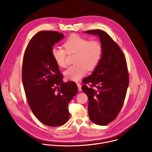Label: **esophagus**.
Returning a JSON list of instances; mask_svg holds the SVG:
<instances>
[{"label": "esophagus", "mask_w": 152, "mask_h": 152, "mask_svg": "<svg viewBox=\"0 0 152 152\" xmlns=\"http://www.w3.org/2000/svg\"><path fill=\"white\" fill-rule=\"evenodd\" d=\"M77 85L79 91H82V85H81V84L80 83H77Z\"/></svg>", "instance_id": "obj_1"}]
</instances>
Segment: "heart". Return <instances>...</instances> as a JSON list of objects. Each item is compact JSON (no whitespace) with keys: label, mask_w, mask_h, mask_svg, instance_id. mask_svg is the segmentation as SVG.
Listing matches in <instances>:
<instances>
[{"label":"heart","mask_w":152,"mask_h":152,"mask_svg":"<svg viewBox=\"0 0 152 152\" xmlns=\"http://www.w3.org/2000/svg\"><path fill=\"white\" fill-rule=\"evenodd\" d=\"M63 47H53L51 50L53 59L58 66L65 68L67 66L68 54L76 53L75 65L70 67L64 72L67 79L77 81L83 77L88 70H93L99 63L103 52L101 43L96 40L73 34L63 43Z\"/></svg>","instance_id":"1"}]
</instances>
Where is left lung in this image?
<instances>
[{
    "instance_id": "obj_1",
    "label": "left lung",
    "mask_w": 152,
    "mask_h": 152,
    "mask_svg": "<svg viewBox=\"0 0 152 152\" xmlns=\"http://www.w3.org/2000/svg\"><path fill=\"white\" fill-rule=\"evenodd\" d=\"M85 32L99 37L103 52L93 73L83 79L82 89L88 97L90 120L105 126L116 118L125 99L129 83L126 60L118 45L104 31L96 29ZM88 83L91 88L86 85ZM94 86L97 90L92 88Z\"/></svg>"
}]
</instances>
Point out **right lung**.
Returning a JSON list of instances; mask_svg holds the SVG:
<instances>
[{
    "label": "right lung",
    "mask_w": 152,
    "mask_h": 152,
    "mask_svg": "<svg viewBox=\"0 0 152 152\" xmlns=\"http://www.w3.org/2000/svg\"><path fill=\"white\" fill-rule=\"evenodd\" d=\"M63 38L56 31L38 32L29 41L23 60L22 82L29 107L41 123L51 127L69 120L68 104L78 91L75 82H63L52 56L53 46Z\"/></svg>",
    "instance_id": "add662e5"
}]
</instances>
